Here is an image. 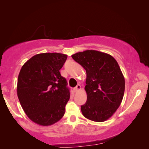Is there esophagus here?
<instances>
[{
  "mask_svg": "<svg viewBox=\"0 0 149 149\" xmlns=\"http://www.w3.org/2000/svg\"><path fill=\"white\" fill-rule=\"evenodd\" d=\"M81 89V85H77L76 87H75L74 89V92H77V91H79Z\"/></svg>",
  "mask_w": 149,
  "mask_h": 149,
  "instance_id": "1",
  "label": "esophagus"
}]
</instances>
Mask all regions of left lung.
Here are the masks:
<instances>
[{
  "label": "left lung",
  "instance_id": "left-lung-1",
  "mask_svg": "<svg viewBox=\"0 0 149 149\" xmlns=\"http://www.w3.org/2000/svg\"><path fill=\"white\" fill-rule=\"evenodd\" d=\"M72 57L86 70L87 99L81 107L83 115L94 122H104L119 108L124 94L125 79L119 65L111 55L94 50Z\"/></svg>",
  "mask_w": 149,
  "mask_h": 149
}]
</instances>
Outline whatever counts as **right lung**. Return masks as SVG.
Masks as SVG:
<instances>
[{"mask_svg": "<svg viewBox=\"0 0 149 149\" xmlns=\"http://www.w3.org/2000/svg\"><path fill=\"white\" fill-rule=\"evenodd\" d=\"M66 59V54L57 52L38 54L20 70L17 97L26 114L37 124L52 125L64 116L70 93L60 70Z\"/></svg>", "mask_w": 149, "mask_h": 149, "instance_id": "right-lung-1", "label": "right lung"}]
</instances>
